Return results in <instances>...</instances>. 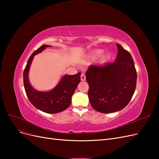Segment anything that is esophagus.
Wrapping results in <instances>:
<instances>
[{"label":"esophagus","mask_w":159,"mask_h":159,"mask_svg":"<svg viewBox=\"0 0 159 159\" xmlns=\"http://www.w3.org/2000/svg\"><path fill=\"white\" fill-rule=\"evenodd\" d=\"M81 81L85 80V75L84 74H81Z\"/></svg>","instance_id":"1"}]
</instances>
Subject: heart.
<instances>
[{"label":"heart","mask_w":159,"mask_h":159,"mask_svg":"<svg viewBox=\"0 0 159 159\" xmlns=\"http://www.w3.org/2000/svg\"><path fill=\"white\" fill-rule=\"evenodd\" d=\"M103 53H104V51L103 50H100V49L95 50L91 53L90 55L89 56V58L91 60H97V59L99 58V57H102L103 54ZM111 57V56L110 54H105L102 57V61L103 62L107 61L110 60Z\"/></svg>","instance_id":"heart-1"}]
</instances>
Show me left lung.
Wrapping results in <instances>:
<instances>
[{"mask_svg": "<svg viewBox=\"0 0 159 159\" xmlns=\"http://www.w3.org/2000/svg\"><path fill=\"white\" fill-rule=\"evenodd\" d=\"M117 57L103 65H90L86 71L89 103L103 113L123 109L131 99L136 88L137 72L130 53L116 44Z\"/></svg>", "mask_w": 159, "mask_h": 159, "instance_id": "obj_1", "label": "left lung"}]
</instances>
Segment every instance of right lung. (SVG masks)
<instances>
[{
  "instance_id": "right-lung-1",
  "label": "right lung",
  "mask_w": 159,
  "mask_h": 159,
  "mask_svg": "<svg viewBox=\"0 0 159 159\" xmlns=\"http://www.w3.org/2000/svg\"><path fill=\"white\" fill-rule=\"evenodd\" d=\"M50 45H42L33 52L24 70V86L30 103L38 109L47 113H57L68 108L71 102V97L80 82L81 72L75 75L66 74L61 77L55 87L49 91H39L34 88L29 81V70L34 56L44 51Z\"/></svg>"
}]
</instances>
